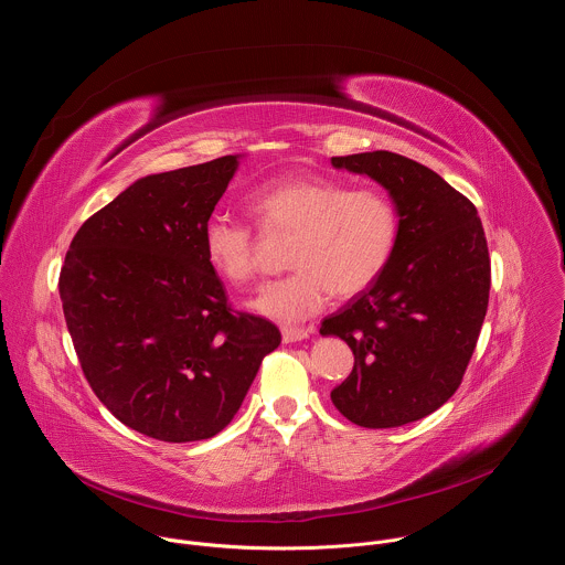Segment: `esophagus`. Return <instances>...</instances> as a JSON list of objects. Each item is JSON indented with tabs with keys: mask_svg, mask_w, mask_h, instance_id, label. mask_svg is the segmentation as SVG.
I'll return each instance as SVG.
<instances>
[{
	"mask_svg": "<svg viewBox=\"0 0 565 565\" xmlns=\"http://www.w3.org/2000/svg\"><path fill=\"white\" fill-rule=\"evenodd\" d=\"M310 333H312V329H301V327H284V329H281V338H284L286 344H290V342H301V340H306Z\"/></svg>",
	"mask_w": 565,
	"mask_h": 565,
	"instance_id": "1",
	"label": "esophagus"
}]
</instances>
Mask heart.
Instances as JSON below:
<instances>
[{"label":"heart","mask_w":565,"mask_h":565,"mask_svg":"<svg viewBox=\"0 0 565 565\" xmlns=\"http://www.w3.org/2000/svg\"><path fill=\"white\" fill-rule=\"evenodd\" d=\"M248 210L270 232H292L290 275L270 281L253 308L277 321H301L333 292L358 295L393 259L399 214L380 188H351L327 177H288L259 185ZM203 253L212 270L234 286L257 277V236L246 223L214 214L203 225Z\"/></svg>","instance_id":"obj_1"}]
</instances>
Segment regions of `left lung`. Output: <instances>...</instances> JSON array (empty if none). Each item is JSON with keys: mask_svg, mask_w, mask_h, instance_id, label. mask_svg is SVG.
I'll use <instances>...</instances> for the list:
<instances>
[{"mask_svg": "<svg viewBox=\"0 0 565 565\" xmlns=\"http://www.w3.org/2000/svg\"><path fill=\"white\" fill-rule=\"evenodd\" d=\"M366 174L397 205L399 236L375 284L321 321L353 355L333 405L366 429H391L434 414L456 393L488 312L492 266L473 203L434 170L393 151L333 156Z\"/></svg>", "mask_w": 565, "mask_h": 565, "instance_id": "1", "label": "left lung"}]
</instances>
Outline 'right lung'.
Returning <instances> with one entry per match:
<instances>
[{"label":"right lung","instance_id":"right-lung-1","mask_svg":"<svg viewBox=\"0 0 565 565\" xmlns=\"http://www.w3.org/2000/svg\"><path fill=\"white\" fill-rule=\"evenodd\" d=\"M236 156L151 174L89 216L66 250L60 299L83 373L127 427L163 443L216 436L262 360L273 321L232 310L203 225Z\"/></svg>","mask_w":565,"mask_h":565}]
</instances>
